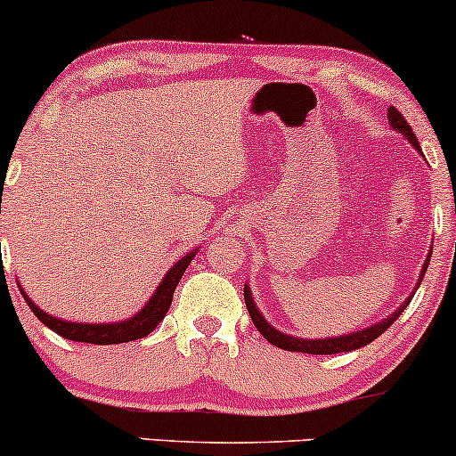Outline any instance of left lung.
<instances>
[{"label":"left lung","mask_w":456,"mask_h":456,"mask_svg":"<svg viewBox=\"0 0 456 456\" xmlns=\"http://www.w3.org/2000/svg\"><path fill=\"white\" fill-rule=\"evenodd\" d=\"M388 122H390V126L395 128V130H401V133L405 134V137L411 141L413 148L420 151V145H418V139H416V134H413L411 126L405 122V118H403V115H401L399 111H396L395 107L388 109ZM420 154H422V151H420ZM428 259H431V255H428ZM428 259L425 261V268H422V276H425V272H427V268H428ZM420 282H422V279H420ZM420 282H418V285H420ZM244 302H246V308H248L250 319H253L255 328H257L259 332L264 334L265 341H268V343L276 345V347H281V349H287V352H302V354H315V355L322 354V355H328V354L354 352V349H360V347H364V345L373 343L375 338H378L379 334H384L386 330H388V328L392 326V323L396 322V317H399L401 313L405 311V306L411 302V296L407 297L405 305H403V306L399 308V311L395 313V315L388 317V319H384V322L375 323V326H370V328H366V330H360V332L349 334V337L319 338V341H306V338L287 337V334H282V332H279V330L272 328L270 323L265 322L264 317H261V313L257 311V306H255L253 296H250L248 287H244Z\"/></svg>","instance_id":"1"}]
</instances>
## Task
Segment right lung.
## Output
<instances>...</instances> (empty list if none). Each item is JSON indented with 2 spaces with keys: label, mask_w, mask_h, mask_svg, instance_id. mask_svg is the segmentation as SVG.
I'll list each match as a JSON object with an SVG mask.
<instances>
[{
  "label": "right lung",
  "mask_w": 456,
  "mask_h": 456,
  "mask_svg": "<svg viewBox=\"0 0 456 456\" xmlns=\"http://www.w3.org/2000/svg\"><path fill=\"white\" fill-rule=\"evenodd\" d=\"M195 253H188L182 257L177 264L167 272V276L162 279V282L156 289V294L151 296V300L145 305V308L141 313H137L134 317L126 319L122 323H70V322H61V319H55L46 313L40 311L34 302L25 296V291L20 289L25 302H28L31 313L45 323L46 328H51L53 332L60 334V337L68 338V341H78V343H92V345H115V343H128V341H137V338H143L145 334H150L151 330L160 323V319L167 315L169 311L171 300H174V291L180 282L182 274L188 268Z\"/></svg>",
  "instance_id": "obj_1"
}]
</instances>
